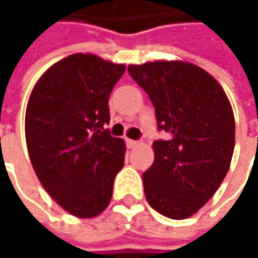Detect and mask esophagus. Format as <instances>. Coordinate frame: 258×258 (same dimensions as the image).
<instances>
[{"instance_id":"1","label":"esophagus","mask_w":258,"mask_h":258,"mask_svg":"<svg viewBox=\"0 0 258 258\" xmlns=\"http://www.w3.org/2000/svg\"><path fill=\"white\" fill-rule=\"evenodd\" d=\"M139 144L138 141H132V139H126V146L127 148H135L136 145Z\"/></svg>"}]
</instances>
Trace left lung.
I'll use <instances>...</instances> for the list:
<instances>
[{
	"label": "left lung",
	"mask_w": 258,
	"mask_h": 258,
	"mask_svg": "<svg viewBox=\"0 0 258 258\" xmlns=\"http://www.w3.org/2000/svg\"><path fill=\"white\" fill-rule=\"evenodd\" d=\"M129 75L149 96L158 131L155 161L144 172L145 197L172 220L191 217L228 172L235 142L230 100L210 73L185 61L131 64Z\"/></svg>",
	"instance_id": "8db88e82"
}]
</instances>
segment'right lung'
Masks as SVG:
<instances>
[{
	"mask_svg": "<svg viewBox=\"0 0 258 258\" xmlns=\"http://www.w3.org/2000/svg\"><path fill=\"white\" fill-rule=\"evenodd\" d=\"M93 54H72L38 79L25 112V141L48 195L79 218H92L112 200L124 142L109 124V96L124 73Z\"/></svg>",
	"mask_w": 258,
	"mask_h": 258,
	"instance_id": "obj_1",
	"label": "right lung"
}]
</instances>
